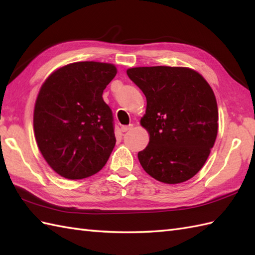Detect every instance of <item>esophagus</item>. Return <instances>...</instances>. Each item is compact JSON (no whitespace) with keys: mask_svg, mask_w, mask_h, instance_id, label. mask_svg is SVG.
<instances>
[{"mask_svg":"<svg viewBox=\"0 0 255 255\" xmlns=\"http://www.w3.org/2000/svg\"><path fill=\"white\" fill-rule=\"evenodd\" d=\"M133 127V125L132 124H130V125H128V126H122V131L123 132H126V131H128V130H130V129Z\"/></svg>","mask_w":255,"mask_h":255,"instance_id":"34e87169","label":"esophagus"}]
</instances>
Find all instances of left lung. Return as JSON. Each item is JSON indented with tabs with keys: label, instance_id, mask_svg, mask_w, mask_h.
<instances>
[{
	"label": "left lung",
	"instance_id": "obj_1",
	"mask_svg": "<svg viewBox=\"0 0 255 255\" xmlns=\"http://www.w3.org/2000/svg\"><path fill=\"white\" fill-rule=\"evenodd\" d=\"M127 75L147 99L142 126L148 147L138 153L143 170L155 180L177 184L202 169L218 131V108L213 90L192 69L141 67Z\"/></svg>",
	"mask_w": 255,
	"mask_h": 255
}]
</instances>
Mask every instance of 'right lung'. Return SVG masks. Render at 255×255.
<instances>
[{"label":"right lung","mask_w":255,"mask_h":255,"mask_svg":"<svg viewBox=\"0 0 255 255\" xmlns=\"http://www.w3.org/2000/svg\"><path fill=\"white\" fill-rule=\"evenodd\" d=\"M116 73L110 63L75 62L42 84L34 111L35 137L47 163L61 176L89 177L110 158L115 126L103 92Z\"/></svg>","instance_id":"add662e5"}]
</instances>
